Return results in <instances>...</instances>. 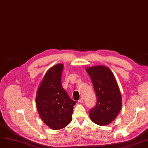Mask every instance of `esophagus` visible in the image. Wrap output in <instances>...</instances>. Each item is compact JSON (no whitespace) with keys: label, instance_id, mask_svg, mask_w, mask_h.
Returning <instances> with one entry per match:
<instances>
[{"label":"esophagus","instance_id":"1","mask_svg":"<svg viewBox=\"0 0 148 148\" xmlns=\"http://www.w3.org/2000/svg\"><path fill=\"white\" fill-rule=\"evenodd\" d=\"M83 98H80L79 100V103H83Z\"/></svg>","mask_w":148,"mask_h":148}]
</instances>
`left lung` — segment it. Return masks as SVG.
I'll use <instances>...</instances> for the list:
<instances>
[{
    "mask_svg": "<svg viewBox=\"0 0 148 148\" xmlns=\"http://www.w3.org/2000/svg\"><path fill=\"white\" fill-rule=\"evenodd\" d=\"M92 82L97 102L90 109L91 120L99 125H106L115 119L122 106V97L114 77L109 68L95 66L86 68Z\"/></svg>",
    "mask_w": 148,
    "mask_h": 148,
    "instance_id": "8db88e82",
    "label": "left lung"
}]
</instances>
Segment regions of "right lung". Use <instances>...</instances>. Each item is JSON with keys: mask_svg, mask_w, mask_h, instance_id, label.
<instances>
[{"mask_svg": "<svg viewBox=\"0 0 148 148\" xmlns=\"http://www.w3.org/2000/svg\"><path fill=\"white\" fill-rule=\"evenodd\" d=\"M64 65L57 64L49 69L38 88L36 97L38 112L43 122L53 130H60L71 122L76 102L62 86Z\"/></svg>", "mask_w": 148, "mask_h": 148, "instance_id": "obj_1", "label": "right lung"}]
</instances>
